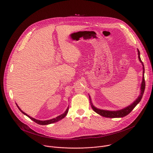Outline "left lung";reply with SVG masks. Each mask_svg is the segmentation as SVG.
<instances>
[{
	"mask_svg": "<svg viewBox=\"0 0 153 153\" xmlns=\"http://www.w3.org/2000/svg\"><path fill=\"white\" fill-rule=\"evenodd\" d=\"M137 54H138V58H139V62L141 63V64L142 65V68H143V76H142V82H141V84H140V94L138 96L137 99L131 105H128V106H127V107H126L123 109H121L120 110H117V111L103 110V109H99V108L95 107L91 102L90 96L88 95L91 108L94 110V111L96 112L97 114H99L100 115H101L102 117H107V118H121V117H124L126 116L127 115H128L134 108V107L139 103V102L141 100V99L143 96L144 90H145V78H144L145 69H144L143 64V63H142V62L140 59V52H139L138 49H137Z\"/></svg>",
	"mask_w": 153,
	"mask_h": 153,
	"instance_id": "left-lung-1",
	"label": "left lung"
}]
</instances>
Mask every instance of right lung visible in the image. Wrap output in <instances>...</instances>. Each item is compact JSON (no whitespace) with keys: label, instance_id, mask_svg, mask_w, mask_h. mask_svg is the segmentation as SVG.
<instances>
[{"label":"right lung","instance_id":"add662e5","mask_svg":"<svg viewBox=\"0 0 153 153\" xmlns=\"http://www.w3.org/2000/svg\"><path fill=\"white\" fill-rule=\"evenodd\" d=\"M16 105L17 106V107H18V108L19 109V110H20V111H21L23 114H25V115L27 116L29 118H30L32 120H33V121H35V123H38V124H41V125H47V124H52V123H56V122H57V121H60V120L63 119L64 117H66V115H67V114H68V111H69V106H68V107L67 108L66 110L65 111V112L63 114H61V115H59L58 117H56V118H54L51 119V120H45V121H41V120H36V119H35V118H33V117H31L30 116H29V115H27L26 113H25V112H23V111L20 108V107L18 106V105H17V103H16Z\"/></svg>","mask_w":153,"mask_h":153}]
</instances>
